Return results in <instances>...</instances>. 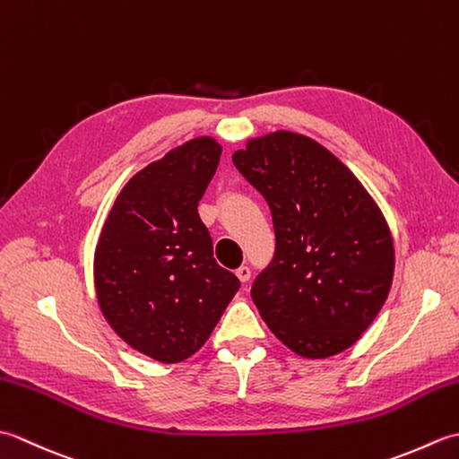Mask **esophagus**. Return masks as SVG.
<instances>
[{
  "instance_id": "obj_1",
  "label": "esophagus",
  "mask_w": 459,
  "mask_h": 459,
  "mask_svg": "<svg viewBox=\"0 0 459 459\" xmlns=\"http://www.w3.org/2000/svg\"><path fill=\"white\" fill-rule=\"evenodd\" d=\"M250 268L248 266H240V268H237V276H238V280L242 281V284H245V281H248L250 280Z\"/></svg>"
}]
</instances>
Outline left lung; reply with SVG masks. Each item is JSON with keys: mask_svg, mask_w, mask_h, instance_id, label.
Masks as SVG:
<instances>
[{"mask_svg": "<svg viewBox=\"0 0 459 459\" xmlns=\"http://www.w3.org/2000/svg\"><path fill=\"white\" fill-rule=\"evenodd\" d=\"M232 163L274 222V256L250 290L262 319L301 357L341 353L377 317L393 284L383 214L355 175L306 135L252 140Z\"/></svg>", "mask_w": 459, "mask_h": 459, "instance_id": "1", "label": "left lung"}]
</instances>
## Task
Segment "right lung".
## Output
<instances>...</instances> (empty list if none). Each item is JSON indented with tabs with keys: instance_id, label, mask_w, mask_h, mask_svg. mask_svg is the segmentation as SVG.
Segmentation results:
<instances>
[{
	"instance_id": "1",
	"label": "right lung",
	"mask_w": 459,
	"mask_h": 459,
	"mask_svg": "<svg viewBox=\"0 0 459 459\" xmlns=\"http://www.w3.org/2000/svg\"><path fill=\"white\" fill-rule=\"evenodd\" d=\"M219 158L217 142L197 138L135 173L96 247L94 286L106 321L161 363L197 353L240 288L212 258L197 212Z\"/></svg>"
}]
</instances>
